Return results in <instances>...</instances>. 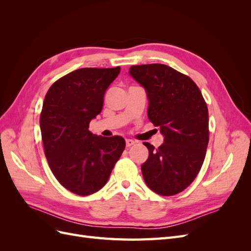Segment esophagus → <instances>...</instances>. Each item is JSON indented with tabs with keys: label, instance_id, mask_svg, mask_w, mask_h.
I'll use <instances>...</instances> for the list:
<instances>
[{
	"label": "esophagus",
	"instance_id": "obj_1",
	"mask_svg": "<svg viewBox=\"0 0 251 251\" xmlns=\"http://www.w3.org/2000/svg\"><path fill=\"white\" fill-rule=\"evenodd\" d=\"M133 144H135V141L133 139H126V147H132Z\"/></svg>",
	"mask_w": 251,
	"mask_h": 251
}]
</instances>
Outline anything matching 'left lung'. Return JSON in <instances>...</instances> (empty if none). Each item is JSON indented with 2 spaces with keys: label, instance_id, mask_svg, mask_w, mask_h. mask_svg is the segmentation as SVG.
<instances>
[{
  "label": "left lung",
  "instance_id": "left-lung-1",
  "mask_svg": "<svg viewBox=\"0 0 251 251\" xmlns=\"http://www.w3.org/2000/svg\"><path fill=\"white\" fill-rule=\"evenodd\" d=\"M128 74L146 90L148 117L164 137L158 149L144 142L149 158L141 165L143 179L158 195L179 194L195 180L206 154V102L191 78L166 65L132 66Z\"/></svg>",
  "mask_w": 251,
  "mask_h": 251
}]
</instances>
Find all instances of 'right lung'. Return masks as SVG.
Returning <instances> with one entry per match:
<instances>
[{"instance_id":"add662e5","label":"right lung","mask_w":251,"mask_h":251,"mask_svg":"<svg viewBox=\"0 0 251 251\" xmlns=\"http://www.w3.org/2000/svg\"><path fill=\"white\" fill-rule=\"evenodd\" d=\"M119 72L120 67L81 68L56 80L45 96L40 119L45 155L59 183L76 195L102 188L126 148L121 136L89 131Z\"/></svg>"}]
</instances>
